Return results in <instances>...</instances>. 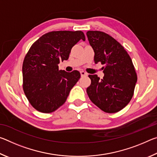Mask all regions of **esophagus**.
I'll return each instance as SVG.
<instances>
[{"label":"esophagus","mask_w":157,"mask_h":157,"mask_svg":"<svg viewBox=\"0 0 157 157\" xmlns=\"http://www.w3.org/2000/svg\"><path fill=\"white\" fill-rule=\"evenodd\" d=\"M80 74H81L82 77H86V76L88 75V74H87L86 72H84V71H81Z\"/></svg>","instance_id":"1"}]
</instances>
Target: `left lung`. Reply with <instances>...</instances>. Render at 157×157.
<instances>
[{
  "instance_id": "8db88e82",
  "label": "left lung",
  "mask_w": 157,
  "mask_h": 157,
  "mask_svg": "<svg viewBox=\"0 0 157 157\" xmlns=\"http://www.w3.org/2000/svg\"><path fill=\"white\" fill-rule=\"evenodd\" d=\"M89 44L95 52L94 62L105 64V75H89L86 89L90 100L107 113L121 111L130 102L137 81L134 66L128 53L115 39L103 32L88 31Z\"/></svg>"
}]
</instances>
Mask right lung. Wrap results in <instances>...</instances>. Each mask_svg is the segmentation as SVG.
Instances as JSON below:
<instances>
[{
	"instance_id": "right-lung-1",
	"label": "right lung",
	"mask_w": 157,
	"mask_h": 157,
	"mask_svg": "<svg viewBox=\"0 0 157 157\" xmlns=\"http://www.w3.org/2000/svg\"><path fill=\"white\" fill-rule=\"evenodd\" d=\"M85 41L82 31H53L32 45L23 63V88L31 105L42 113H51L66 102L71 89L80 78L78 71L59 70L72 48Z\"/></svg>"
}]
</instances>
